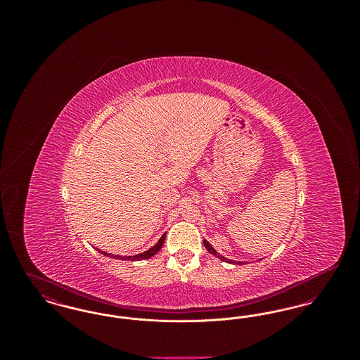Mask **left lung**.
<instances>
[{"label": "left lung", "instance_id": "obj_1", "mask_svg": "<svg viewBox=\"0 0 360 360\" xmlns=\"http://www.w3.org/2000/svg\"><path fill=\"white\" fill-rule=\"evenodd\" d=\"M204 245H205L206 250H207V251H209V252H210L212 255H214V257H219V259H221L223 262H226V263H231V264H235V263H236V262H233L232 259H226V257H223V255H220V254H219V252H217V251H216V250H214V248H213V247H212V245L209 244V241H206V240H204ZM238 263H239V264H241L240 262H238Z\"/></svg>", "mask_w": 360, "mask_h": 360}]
</instances>
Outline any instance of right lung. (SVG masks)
<instances>
[{"instance_id":"1","label":"right lung","mask_w":360,"mask_h":360,"mask_svg":"<svg viewBox=\"0 0 360 360\" xmlns=\"http://www.w3.org/2000/svg\"><path fill=\"white\" fill-rule=\"evenodd\" d=\"M165 239H166V233L160 238V239L158 240V243L153 245L150 250H147V251H144V252H141V254H137V255H132V257H120V255H112V254H108V252H103L101 250H97L98 252H101L103 255L105 257H113V259H121V260H131V262H135V260H143V259H150L151 257H154L155 254L162 248V245H163V243H165Z\"/></svg>"}]
</instances>
